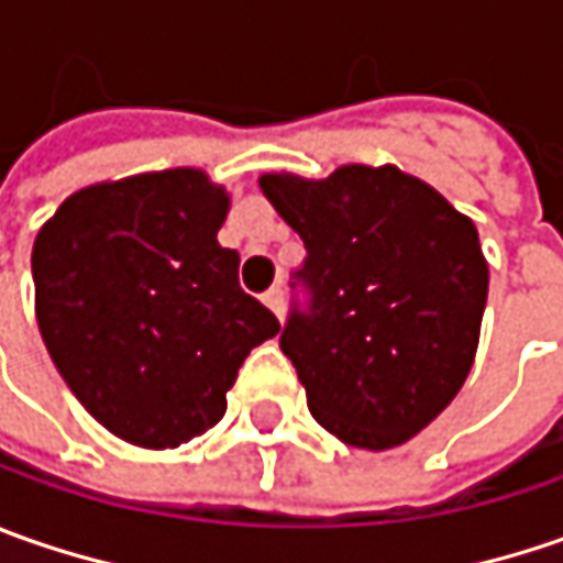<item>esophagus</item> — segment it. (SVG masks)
<instances>
[{"label":"esophagus","instance_id":"esophagus-1","mask_svg":"<svg viewBox=\"0 0 563 563\" xmlns=\"http://www.w3.org/2000/svg\"><path fill=\"white\" fill-rule=\"evenodd\" d=\"M263 300H266V307H269L272 313L278 316V319H285V291L278 285L263 294Z\"/></svg>","mask_w":563,"mask_h":563}]
</instances>
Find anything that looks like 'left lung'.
<instances>
[{
	"label": "left lung",
	"instance_id": "left-lung-1",
	"mask_svg": "<svg viewBox=\"0 0 563 563\" xmlns=\"http://www.w3.org/2000/svg\"><path fill=\"white\" fill-rule=\"evenodd\" d=\"M307 260L310 294L282 329L307 407L344 444L413 439L461 391L479 347L488 266L476 225L398 165H341L329 178L263 175Z\"/></svg>",
	"mask_w": 563,
	"mask_h": 563
}]
</instances>
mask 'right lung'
<instances>
[{
    "mask_svg": "<svg viewBox=\"0 0 563 563\" xmlns=\"http://www.w3.org/2000/svg\"><path fill=\"white\" fill-rule=\"evenodd\" d=\"M225 187L165 168L71 194L40 228L36 325L87 413L141 448H178L225 413L241 363L278 319L219 244Z\"/></svg>",
    "mask_w": 563,
    "mask_h": 563,
    "instance_id": "right-lung-1",
    "label": "right lung"
}]
</instances>
